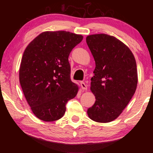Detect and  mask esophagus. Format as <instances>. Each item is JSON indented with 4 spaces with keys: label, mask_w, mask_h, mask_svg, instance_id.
Wrapping results in <instances>:
<instances>
[{
    "label": "esophagus",
    "mask_w": 153,
    "mask_h": 153,
    "mask_svg": "<svg viewBox=\"0 0 153 153\" xmlns=\"http://www.w3.org/2000/svg\"><path fill=\"white\" fill-rule=\"evenodd\" d=\"M81 88H82L83 91H87L88 89L87 85L85 84L84 82H81Z\"/></svg>",
    "instance_id": "34e87169"
}]
</instances>
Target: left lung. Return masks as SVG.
<instances>
[{
    "mask_svg": "<svg viewBox=\"0 0 153 153\" xmlns=\"http://www.w3.org/2000/svg\"><path fill=\"white\" fill-rule=\"evenodd\" d=\"M95 62L91 90L95 102L87 111L91 120L109 123L121 114L137 89V63L128 47L106 34L86 37Z\"/></svg>",
    "mask_w": 153,
    "mask_h": 153,
    "instance_id": "obj_1",
    "label": "left lung"
}]
</instances>
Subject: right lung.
I'll use <instances>...</instances> for the list:
<instances>
[{
  "label": "right lung",
  "mask_w": 153,
  "mask_h": 153,
  "mask_svg": "<svg viewBox=\"0 0 153 153\" xmlns=\"http://www.w3.org/2000/svg\"><path fill=\"white\" fill-rule=\"evenodd\" d=\"M83 36L67 31H45L30 42L23 54L19 81L35 116L45 122L59 120L79 86L70 79L68 57Z\"/></svg>",
  "instance_id": "1"
}]
</instances>
